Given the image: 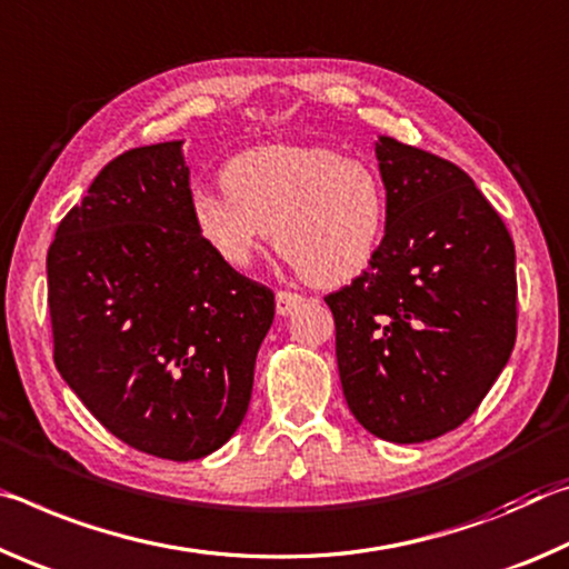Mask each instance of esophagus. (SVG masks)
<instances>
[{
  "label": "esophagus",
  "mask_w": 569,
  "mask_h": 569,
  "mask_svg": "<svg viewBox=\"0 0 569 569\" xmlns=\"http://www.w3.org/2000/svg\"><path fill=\"white\" fill-rule=\"evenodd\" d=\"M302 302H305V297L297 295V292H287V290L277 292V315L287 318V315H292Z\"/></svg>",
  "instance_id": "esophagus-1"
}]
</instances>
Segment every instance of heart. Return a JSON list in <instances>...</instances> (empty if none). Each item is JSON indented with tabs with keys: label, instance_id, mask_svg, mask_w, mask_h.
Here are the masks:
<instances>
[{
	"label": "heart",
	"instance_id": "b5f03b06",
	"mask_svg": "<svg viewBox=\"0 0 569 569\" xmlns=\"http://www.w3.org/2000/svg\"><path fill=\"white\" fill-rule=\"evenodd\" d=\"M227 193L193 191L197 237L241 269L274 234L307 282L342 287L376 262L388 227V191L366 158L325 146L267 143L223 166Z\"/></svg>",
	"mask_w": 569,
	"mask_h": 569
}]
</instances>
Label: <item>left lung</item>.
Returning a JSON list of instances; mask_svg holds the SVG:
<instances>
[{"mask_svg":"<svg viewBox=\"0 0 569 569\" xmlns=\"http://www.w3.org/2000/svg\"><path fill=\"white\" fill-rule=\"evenodd\" d=\"M376 158L388 227L376 262L325 297L342 393L393 443L459 428L505 370L517 338L515 241L459 166L390 136Z\"/></svg>","mask_w":569,"mask_h":569,"instance_id":"obj_1","label":"left lung"}]
</instances>
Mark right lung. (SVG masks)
<instances>
[{
    "instance_id": "1",
    "label": "right lung",
    "mask_w": 569,
    "mask_h": 569,
    "mask_svg": "<svg viewBox=\"0 0 569 569\" xmlns=\"http://www.w3.org/2000/svg\"><path fill=\"white\" fill-rule=\"evenodd\" d=\"M183 141L130 148L54 231V366L133 449L193 461L244 421L274 295L211 254L189 213Z\"/></svg>"
}]
</instances>
